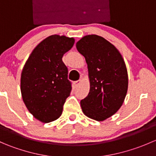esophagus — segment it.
I'll use <instances>...</instances> for the list:
<instances>
[{
    "instance_id": "1",
    "label": "esophagus",
    "mask_w": 156,
    "mask_h": 156,
    "mask_svg": "<svg viewBox=\"0 0 156 156\" xmlns=\"http://www.w3.org/2000/svg\"><path fill=\"white\" fill-rule=\"evenodd\" d=\"M81 79H79V80H78V81H75V82H74V84H75V87H78V86H79V84H81Z\"/></svg>"
}]
</instances>
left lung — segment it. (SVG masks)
Listing matches in <instances>:
<instances>
[{
  "label": "left lung",
  "instance_id": "8db88e82",
  "mask_svg": "<svg viewBox=\"0 0 156 156\" xmlns=\"http://www.w3.org/2000/svg\"><path fill=\"white\" fill-rule=\"evenodd\" d=\"M76 48L85 57L90 84L87 97L81 100V108L88 118L103 122L117 112L126 97L125 62L114 45L97 34L83 37Z\"/></svg>",
  "mask_w": 156,
  "mask_h": 156
}]
</instances>
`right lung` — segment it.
Masks as SVG:
<instances>
[{
  "label": "right lung",
  "instance_id": "obj_1",
  "mask_svg": "<svg viewBox=\"0 0 156 156\" xmlns=\"http://www.w3.org/2000/svg\"><path fill=\"white\" fill-rule=\"evenodd\" d=\"M74 43L73 37L49 36L33 50L23 67L20 82L23 102L44 123L59 119L70 95L72 84L62 58Z\"/></svg>",
  "mask_w": 156,
  "mask_h": 156
}]
</instances>
